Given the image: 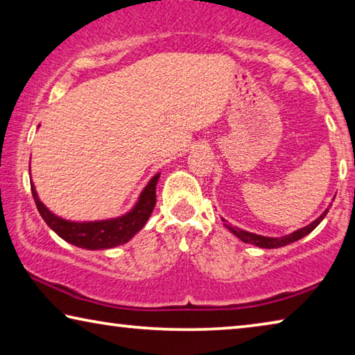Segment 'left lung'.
<instances>
[{
    "label": "left lung",
    "mask_w": 355,
    "mask_h": 355,
    "mask_svg": "<svg viewBox=\"0 0 355 355\" xmlns=\"http://www.w3.org/2000/svg\"><path fill=\"white\" fill-rule=\"evenodd\" d=\"M327 213H329V208L320 216V218L311 222V224L305 225V227H302V228H299V230L290 233V235H285V236H280V238H269V236L257 235V233L245 232V230H241V228L232 227L230 224H227V220H225L224 218H220V219L224 220V225L228 228V230H230L236 238L241 239L243 243L254 244V245H258V248H263V249H277V248H284V245H286V244H291V243H294V241H297V239H300V238L307 236L310 232H313L315 228H316L318 225H320V222H321L324 218H326Z\"/></svg>",
    "instance_id": "1"
}]
</instances>
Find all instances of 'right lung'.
I'll return each instance as SVG.
<instances>
[{"mask_svg":"<svg viewBox=\"0 0 355 355\" xmlns=\"http://www.w3.org/2000/svg\"><path fill=\"white\" fill-rule=\"evenodd\" d=\"M159 173L150 178L146 188L142 189L136 205L119 218L105 219V220H89V222H73L67 220L51 213L44 203L40 202L37 191L31 183L33 197L37 207L42 219L46 225L61 236L64 241L76 245V248L98 250L111 249L116 245L128 243L141 228L146 225L150 214H152L156 203V183H158Z\"/></svg>","mask_w":355,"mask_h":355,"instance_id":"right-lung-1","label":"right lung"}]
</instances>
